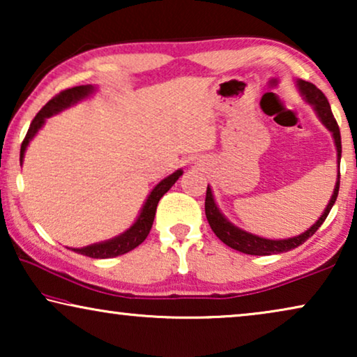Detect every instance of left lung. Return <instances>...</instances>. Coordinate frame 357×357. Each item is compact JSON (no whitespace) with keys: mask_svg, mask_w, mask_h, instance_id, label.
I'll return each instance as SVG.
<instances>
[{"mask_svg":"<svg viewBox=\"0 0 357 357\" xmlns=\"http://www.w3.org/2000/svg\"><path fill=\"white\" fill-rule=\"evenodd\" d=\"M297 89H299L301 96L304 97L305 102L309 105H312L315 115L319 116V120L321 121V125L325 126L326 130L330 131L331 136H333L335 146H336V160H338V177H336V183L333 188V195H331L328 204L321 213V216L317 219V222L314 226H310L305 232L299 234V236L289 237V238H266V237H260L255 236V234L243 231V229L234 226V224L229 221V219L224 216L221 213V209L218 208L216 202H214V195L211 187L208 185L206 188V199H204V213H206V219L211 226L213 232L221 238V241L226 243L227 247L234 248V250H238L242 253H247V255H271V253H282V252H289L292 248L299 247L304 243L307 238L314 236L324 221L328 216L330 209L333 208V204L336 202V197H338V190H340V159H341V135H340V128L338 123H336L333 114H331V107L326 100V97L324 96L319 87H315L312 82L297 79L296 81Z\"/></svg>","mask_w":357,"mask_h":357,"instance_id":"1","label":"left lung"}]
</instances>
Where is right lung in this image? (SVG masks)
Masks as SVG:
<instances>
[{
    "mask_svg": "<svg viewBox=\"0 0 357 357\" xmlns=\"http://www.w3.org/2000/svg\"><path fill=\"white\" fill-rule=\"evenodd\" d=\"M94 91H96V87L92 84L76 86V87H71V89L60 92V94L53 97L52 100H48L45 107H43V109L36 115V119L32 120L31 126H29L26 138H24L22 144H21V164H22L24 154H26L29 143H31V141L33 139V136L38 133V130L45 125L47 119L60 114V112H63V110L70 109V107L76 105L77 102L87 99V97L94 94ZM182 174H183V170L178 169V170H175L174 174H170L169 177L160 180V182L153 188V192L148 195V198H146L143 208H141V211L138 214V218H136V221L133 222V226H130V229H126V231L121 232L120 236H115L104 242L92 243V245H87V247L71 248V250L76 253H81V255L91 257V258H114V257L123 255V253H128L130 250H133V248L138 247L139 243H143L144 238L148 237L151 227H153L155 209H158L159 199L162 198L170 188H172V185L177 182L178 177ZM66 248H70V247H66Z\"/></svg>",
    "mask_w": 357,
    "mask_h": 357,
    "instance_id": "add662e5",
    "label": "right lung"
}]
</instances>
